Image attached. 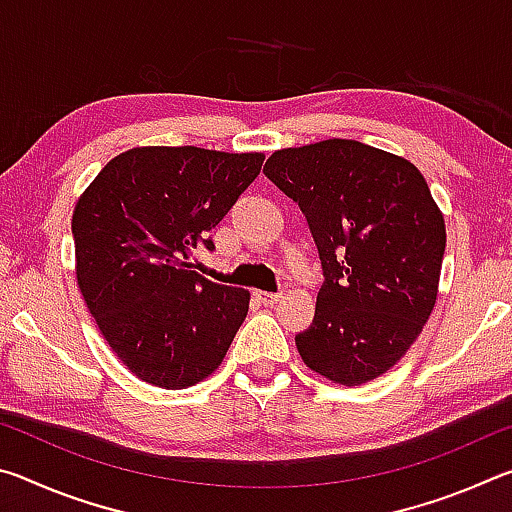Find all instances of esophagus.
<instances>
[{
  "label": "esophagus",
  "instance_id": "1",
  "mask_svg": "<svg viewBox=\"0 0 512 512\" xmlns=\"http://www.w3.org/2000/svg\"><path fill=\"white\" fill-rule=\"evenodd\" d=\"M253 296H255V300H257V302H262V305H266V307H273L275 302L282 298V293H271V291H255Z\"/></svg>",
  "mask_w": 512,
  "mask_h": 512
}]
</instances>
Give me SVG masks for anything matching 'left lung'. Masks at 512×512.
Masks as SVG:
<instances>
[{
  "mask_svg": "<svg viewBox=\"0 0 512 512\" xmlns=\"http://www.w3.org/2000/svg\"><path fill=\"white\" fill-rule=\"evenodd\" d=\"M268 180L300 205L325 282L302 361L334 384L361 386L409 352L438 298L445 216L420 169L354 140L275 151Z\"/></svg>",
  "mask_w": 512,
  "mask_h": 512,
  "instance_id": "obj_1",
  "label": "left lung"
}]
</instances>
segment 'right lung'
Instances as JSON below:
<instances>
[{"label": "right lung", "instance_id": "obj_1", "mask_svg": "<svg viewBox=\"0 0 512 512\" xmlns=\"http://www.w3.org/2000/svg\"><path fill=\"white\" fill-rule=\"evenodd\" d=\"M264 153L137 146L112 158L76 201V284L119 361L180 391L221 366L250 291L192 271L207 232L262 169Z\"/></svg>", "mask_w": 512, "mask_h": 512}]
</instances>
